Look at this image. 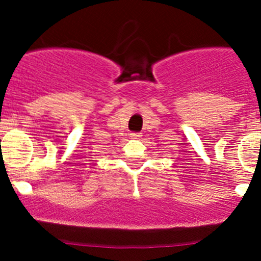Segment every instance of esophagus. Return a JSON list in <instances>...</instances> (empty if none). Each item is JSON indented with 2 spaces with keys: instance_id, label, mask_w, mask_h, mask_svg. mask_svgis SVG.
Masks as SVG:
<instances>
[{
  "instance_id": "esophagus-1",
  "label": "esophagus",
  "mask_w": 261,
  "mask_h": 261,
  "mask_svg": "<svg viewBox=\"0 0 261 261\" xmlns=\"http://www.w3.org/2000/svg\"><path fill=\"white\" fill-rule=\"evenodd\" d=\"M141 136H142V135H141L140 133H131V134H130L131 139H140Z\"/></svg>"
}]
</instances>
